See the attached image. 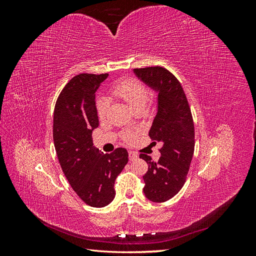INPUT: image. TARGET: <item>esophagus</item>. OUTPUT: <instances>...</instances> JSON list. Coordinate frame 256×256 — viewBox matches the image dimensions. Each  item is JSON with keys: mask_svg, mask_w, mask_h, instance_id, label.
I'll list each match as a JSON object with an SVG mask.
<instances>
[{"mask_svg": "<svg viewBox=\"0 0 256 256\" xmlns=\"http://www.w3.org/2000/svg\"><path fill=\"white\" fill-rule=\"evenodd\" d=\"M128 154H129V160L130 161H134V160H136L138 158V154L132 152V150H129Z\"/></svg>", "mask_w": 256, "mask_h": 256, "instance_id": "obj_1", "label": "esophagus"}]
</instances>
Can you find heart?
Listing matches in <instances>:
<instances>
[{
	"label": "heart",
	"mask_w": 256,
	"mask_h": 256,
	"mask_svg": "<svg viewBox=\"0 0 256 256\" xmlns=\"http://www.w3.org/2000/svg\"><path fill=\"white\" fill-rule=\"evenodd\" d=\"M110 94L116 98L124 100L134 111L140 108H144L148 100V90L145 85L136 79L126 78L113 84L110 90ZM97 114L99 118H104L109 109V102L106 99H100L97 102ZM134 136L131 134H124L126 141L132 140Z\"/></svg>",
	"instance_id": "b5f03b06"
}]
</instances>
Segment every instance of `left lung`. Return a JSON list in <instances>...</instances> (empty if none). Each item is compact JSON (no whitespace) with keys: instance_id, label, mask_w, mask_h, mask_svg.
<instances>
[{"instance_id":"left-lung-1","label":"left lung","mask_w":256,"mask_h":256,"mask_svg":"<svg viewBox=\"0 0 256 256\" xmlns=\"http://www.w3.org/2000/svg\"><path fill=\"white\" fill-rule=\"evenodd\" d=\"M138 79L157 94V113L150 129L152 140L161 142L158 162L141 154L148 164L143 176L144 196L162 203L176 196L186 182L194 152V125L184 92L173 74L156 66L134 69Z\"/></svg>"}]
</instances>
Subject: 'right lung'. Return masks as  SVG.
Wrapping results in <instances>:
<instances>
[{
    "label": "right lung",
    "mask_w": 256,
    "mask_h": 256,
    "mask_svg": "<svg viewBox=\"0 0 256 256\" xmlns=\"http://www.w3.org/2000/svg\"><path fill=\"white\" fill-rule=\"evenodd\" d=\"M108 74H81L69 81L56 100L53 141L62 170L79 198L92 207L109 205L114 182L128 162V152L104 154L94 146L92 130L99 125L96 92Z\"/></svg>",
    "instance_id": "obj_1"
}]
</instances>
